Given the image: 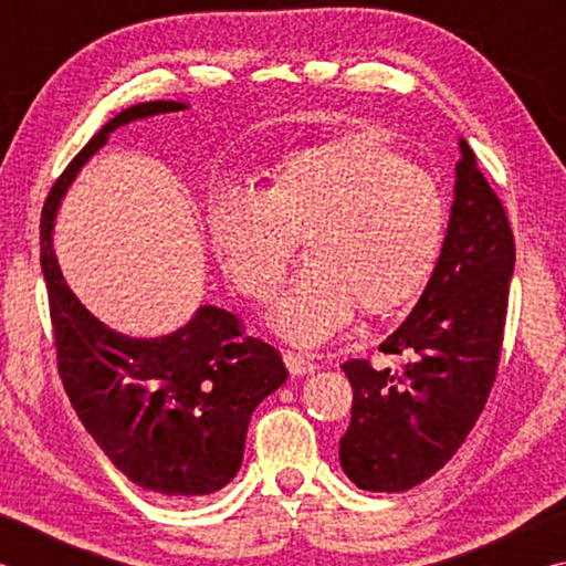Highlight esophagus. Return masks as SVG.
<instances>
[{
	"instance_id": "1",
	"label": "esophagus",
	"mask_w": 566,
	"mask_h": 566,
	"mask_svg": "<svg viewBox=\"0 0 566 566\" xmlns=\"http://www.w3.org/2000/svg\"><path fill=\"white\" fill-rule=\"evenodd\" d=\"M284 361H286V367H290L292 375H296V377L312 375V371L317 369V361H314V359L310 357V354H304V352L286 349V352H284Z\"/></svg>"
}]
</instances>
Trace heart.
I'll list each match as a JSON object with an SVG mask.
<instances>
[{
    "instance_id": "1",
    "label": "heart",
    "mask_w": 566,
    "mask_h": 566,
    "mask_svg": "<svg viewBox=\"0 0 566 566\" xmlns=\"http://www.w3.org/2000/svg\"><path fill=\"white\" fill-rule=\"evenodd\" d=\"M437 179L379 132H344L286 151L260 191L209 199V242L229 284L252 302L282 290L296 242L306 270L272 312L274 329L322 344L354 312L387 317L424 290L444 242Z\"/></svg>"
}]
</instances>
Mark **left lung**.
Segmentation results:
<instances>
[{
	"mask_svg": "<svg viewBox=\"0 0 566 566\" xmlns=\"http://www.w3.org/2000/svg\"><path fill=\"white\" fill-rule=\"evenodd\" d=\"M454 205L424 294L379 352L342 364L354 391L339 462L359 490L407 492L437 474L472 432L502 357L514 234L500 197L459 142Z\"/></svg>",
	"mask_w": 566,
	"mask_h": 566,
	"instance_id": "8db88e82",
	"label": "left lung"
}]
</instances>
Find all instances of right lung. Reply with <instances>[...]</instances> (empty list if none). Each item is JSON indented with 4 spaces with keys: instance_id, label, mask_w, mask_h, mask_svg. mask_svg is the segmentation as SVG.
<instances>
[{
    "instance_id": "1",
    "label": "right lung",
    "mask_w": 566,
    "mask_h": 566,
    "mask_svg": "<svg viewBox=\"0 0 566 566\" xmlns=\"http://www.w3.org/2000/svg\"><path fill=\"white\" fill-rule=\"evenodd\" d=\"M185 102H142L122 109L82 147L46 197L40 260L50 294L56 369L76 417L112 464L161 496L219 492L242 467L249 417L284 385L282 354L252 337L232 312L202 306L189 324L134 339L102 324L64 282L52 249L60 199L109 132Z\"/></svg>"
}]
</instances>
